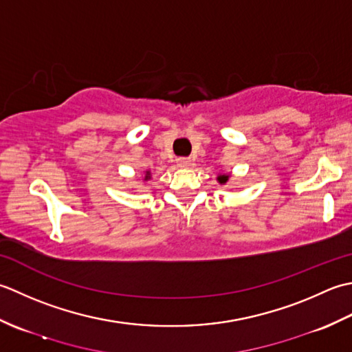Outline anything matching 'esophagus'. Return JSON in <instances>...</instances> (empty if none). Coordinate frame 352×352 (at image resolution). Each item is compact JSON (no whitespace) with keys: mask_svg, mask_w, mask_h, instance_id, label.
<instances>
[{"mask_svg":"<svg viewBox=\"0 0 352 352\" xmlns=\"http://www.w3.org/2000/svg\"><path fill=\"white\" fill-rule=\"evenodd\" d=\"M176 162H177V166L182 167V168L191 166V160H190V157H177Z\"/></svg>","mask_w":352,"mask_h":352,"instance_id":"34e87169","label":"esophagus"}]
</instances>
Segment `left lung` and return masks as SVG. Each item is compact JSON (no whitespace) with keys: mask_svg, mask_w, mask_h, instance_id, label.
<instances>
[{"mask_svg":"<svg viewBox=\"0 0 352 352\" xmlns=\"http://www.w3.org/2000/svg\"><path fill=\"white\" fill-rule=\"evenodd\" d=\"M228 179H229V176H228V175H220V176L217 177V181H219L220 184H226V182H228Z\"/></svg>","mask_w":352,"mask_h":352,"instance_id":"1","label":"left lung"}]
</instances>
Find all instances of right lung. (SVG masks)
<instances>
[{
    "label": "right lung",
    "instance_id": "add662e5",
    "mask_svg": "<svg viewBox=\"0 0 352 352\" xmlns=\"http://www.w3.org/2000/svg\"><path fill=\"white\" fill-rule=\"evenodd\" d=\"M147 179H150V171H147V173H146V177H144V181H147Z\"/></svg>",
    "mask_w": 352,
    "mask_h": 352
}]
</instances>
